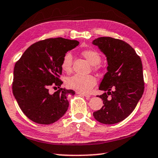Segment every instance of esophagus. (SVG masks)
Masks as SVG:
<instances>
[{
    "label": "esophagus",
    "mask_w": 158,
    "mask_h": 158,
    "mask_svg": "<svg viewBox=\"0 0 158 158\" xmlns=\"http://www.w3.org/2000/svg\"><path fill=\"white\" fill-rule=\"evenodd\" d=\"M77 94H79V95H82V96H85V97H86V98H89V97H91V96L89 95V94H84V93H82V92H79V91H77Z\"/></svg>",
    "instance_id": "obj_1"
}]
</instances>
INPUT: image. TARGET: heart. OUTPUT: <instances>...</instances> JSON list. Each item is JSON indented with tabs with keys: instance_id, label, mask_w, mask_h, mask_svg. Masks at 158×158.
Returning <instances> with one entry per match:
<instances>
[{
	"instance_id": "1",
	"label": "heart",
	"mask_w": 158,
	"mask_h": 158,
	"mask_svg": "<svg viewBox=\"0 0 158 158\" xmlns=\"http://www.w3.org/2000/svg\"><path fill=\"white\" fill-rule=\"evenodd\" d=\"M81 55L93 65L94 70L99 69L98 64L101 62L102 57L100 54L92 49H86L81 52ZM61 67L66 73H70L72 69V55L67 52L63 56ZM96 84V79L92 75H74L66 80V85L69 89H74L82 93H89Z\"/></svg>"
}]
</instances>
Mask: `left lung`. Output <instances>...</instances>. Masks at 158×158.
Returning <instances> with one entry per match:
<instances>
[{
	"instance_id": "left-lung-1",
	"label": "left lung",
	"mask_w": 158,
	"mask_h": 158,
	"mask_svg": "<svg viewBox=\"0 0 158 158\" xmlns=\"http://www.w3.org/2000/svg\"><path fill=\"white\" fill-rule=\"evenodd\" d=\"M92 43L108 62V72L99 86L105 93L98 96L103 105L93 116L103 124L119 123L133 111L142 97L145 88L142 62L130 44L121 40L102 37Z\"/></svg>"
}]
</instances>
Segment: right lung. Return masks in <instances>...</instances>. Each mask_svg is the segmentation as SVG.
Returning <instances> with one entry per match:
<instances>
[{"instance_id":"obj_1","label":"right lung","mask_w":158,"mask_h":158,"mask_svg":"<svg viewBox=\"0 0 158 158\" xmlns=\"http://www.w3.org/2000/svg\"><path fill=\"white\" fill-rule=\"evenodd\" d=\"M79 44L62 37L40 40L30 46L15 63L13 95L22 111L35 123H53L67 110V96L75 91L61 88V62L65 54ZM51 87L59 89L50 94Z\"/></svg>"}]
</instances>
